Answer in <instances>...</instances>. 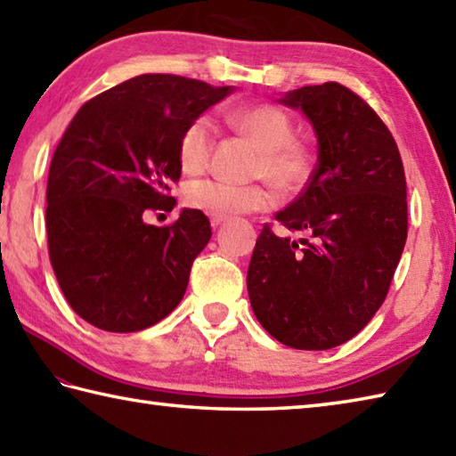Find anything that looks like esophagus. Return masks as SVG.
I'll list each match as a JSON object with an SVG mask.
<instances>
[{
    "mask_svg": "<svg viewBox=\"0 0 456 456\" xmlns=\"http://www.w3.org/2000/svg\"><path fill=\"white\" fill-rule=\"evenodd\" d=\"M209 223H211V227H219L221 223H225V217H217V216H211L209 217Z\"/></svg>",
    "mask_w": 456,
    "mask_h": 456,
    "instance_id": "obj_1",
    "label": "esophagus"
}]
</instances>
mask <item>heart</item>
I'll list each match as a JSON object with an SVG mask.
<instances>
[{
	"mask_svg": "<svg viewBox=\"0 0 456 456\" xmlns=\"http://www.w3.org/2000/svg\"><path fill=\"white\" fill-rule=\"evenodd\" d=\"M227 122L263 148L256 175L269 177L282 191H297L305 185L316 154L306 138L294 136L290 116L274 104H251L225 114ZM216 150V126L209 116H198L183 128L177 142V159L187 174H201L208 169ZM183 201L187 208L205 216L233 217L240 213L266 211L276 203L273 183H233L225 180H198L185 187Z\"/></svg>",
	"mask_w": 456,
	"mask_h": 456,
	"instance_id": "1",
	"label": "heart"
}]
</instances>
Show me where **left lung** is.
<instances>
[{
	"label": "left lung",
	"instance_id": "obj_1",
	"mask_svg": "<svg viewBox=\"0 0 456 456\" xmlns=\"http://www.w3.org/2000/svg\"><path fill=\"white\" fill-rule=\"evenodd\" d=\"M308 116L318 164L276 219L265 223L247 273L258 322L297 350H330L365 328L386 300L407 239V183L378 112L340 83L282 98Z\"/></svg>",
	"mask_w": 456,
	"mask_h": 456
}]
</instances>
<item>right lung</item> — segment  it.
Instances as JSON below:
<instances>
[{"mask_svg": "<svg viewBox=\"0 0 456 456\" xmlns=\"http://www.w3.org/2000/svg\"><path fill=\"white\" fill-rule=\"evenodd\" d=\"M231 93L177 75H140L80 106L53 154L47 182L49 258L77 314L106 332H138L183 298L211 239L209 219L172 211L183 128Z\"/></svg>", "mask_w": 456, "mask_h": 456, "instance_id": "add662e5", "label": "right lung"}]
</instances>
